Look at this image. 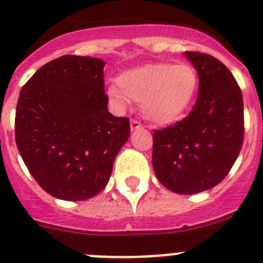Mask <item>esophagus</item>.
I'll return each instance as SVG.
<instances>
[{
  "label": "esophagus",
  "mask_w": 263,
  "mask_h": 263,
  "mask_svg": "<svg viewBox=\"0 0 263 263\" xmlns=\"http://www.w3.org/2000/svg\"><path fill=\"white\" fill-rule=\"evenodd\" d=\"M130 127H132V130H137V129H141L142 127V125H141V122L137 120H130Z\"/></svg>",
  "instance_id": "obj_1"
}]
</instances>
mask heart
Instances as JSON below:
<instances>
[{"instance_id":"b5f03b06","label":"heart","mask_w":263,"mask_h":263,"mask_svg":"<svg viewBox=\"0 0 263 263\" xmlns=\"http://www.w3.org/2000/svg\"><path fill=\"white\" fill-rule=\"evenodd\" d=\"M110 85L108 95L117 106L129 100L141 103V111L155 124H171L187 110L197 88V73L190 64H146L127 69Z\"/></svg>"}]
</instances>
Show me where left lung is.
<instances>
[{
    "label": "left lung",
    "instance_id": "8db88e82",
    "mask_svg": "<svg viewBox=\"0 0 263 263\" xmlns=\"http://www.w3.org/2000/svg\"><path fill=\"white\" fill-rule=\"evenodd\" d=\"M199 75L191 111L174 125L154 130L153 167L175 194L211 190L229 174L243 142L242 92L232 72L208 53L185 51Z\"/></svg>",
    "mask_w": 263,
    "mask_h": 263
}]
</instances>
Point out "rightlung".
Segmentation results:
<instances>
[{
    "label": "right lung",
    "instance_id": "add662e5",
    "mask_svg": "<svg viewBox=\"0 0 263 263\" xmlns=\"http://www.w3.org/2000/svg\"><path fill=\"white\" fill-rule=\"evenodd\" d=\"M104 64L64 55L39 68L20 93L18 152L36 183L62 200H87L103 191L129 139V118L108 111Z\"/></svg>",
    "mask_w": 263,
    "mask_h": 263
}]
</instances>
